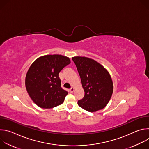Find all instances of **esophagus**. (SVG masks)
Here are the masks:
<instances>
[{"mask_svg":"<svg viewBox=\"0 0 149 149\" xmlns=\"http://www.w3.org/2000/svg\"><path fill=\"white\" fill-rule=\"evenodd\" d=\"M74 90H75V88H74V87H72L70 90V93H73L74 91Z\"/></svg>","mask_w":149,"mask_h":149,"instance_id":"34e87169","label":"esophagus"}]
</instances>
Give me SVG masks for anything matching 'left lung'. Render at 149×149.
<instances>
[{
  "label": "left lung",
  "mask_w": 149,
  "mask_h": 149,
  "mask_svg": "<svg viewBox=\"0 0 149 149\" xmlns=\"http://www.w3.org/2000/svg\"><path fill=\"white\" fill-rule=\"evenodd\" d=\"M81 78L85 92L78 105L91 113L104 109L109 103L113 92L111 77L101 64L85 56L72 58Z\"/></svg>",
  "instance_id": "left-lung-1"
}]
</instances>
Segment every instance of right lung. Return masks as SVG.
<instances>
[{
  "mask_svg": "<svg viewBox=\"0 0 149 149\" xmlns=\"http://www.w3.org/2000/svg\"><path fill=\"white\" fill-rule=\"evenodd\" d=\"M70 58L62 55H47L37 58L25 77V87L32 100L43 109L61 104L68 92L61 87L59 72L70 63Z\"/></svg>",
  "mask_w": 149,
  "mask_h": 149,
  "instance_id": "add662e5",
  "label": "right lung"
}]
</instances>
